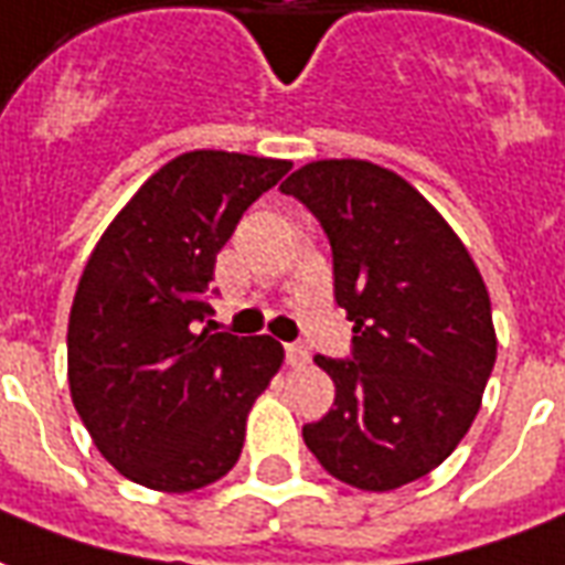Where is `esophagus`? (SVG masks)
Listing matches in <instances>:
<instances>
[{
    "label": "esophagus",
    "instance_id": "obj_1",
    "mask_svg": "<svg viewBox=\"0 0 565 565\" xmlns=\"http://www.w3.org/2000/svg\"><path fill=\"white\" fill-rule=\"evenodd\" d=\"M286 361H288V367H295V370L307 367V364H310V352H307L303 345L291 343L286 345Z\"/></svg>",
    "mask_w": 565,
    "mask_h": 565
}]
</instances>
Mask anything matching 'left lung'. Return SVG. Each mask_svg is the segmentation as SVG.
Wrapping results in <instances>:
<instances>
[{
  "label": "left lung",
  "instance_id": "8db88e82",
  "mask_svg": "<svg viewBox=\"0 0 565 565\" xmlns=\"http://www.w3.org/2000/svg\"><path fill=\"white\" fill-rule=\"evenodd\" d=\"M319 216L352 361L316 355L333 409L303 443L333 479L394 491L436 469L476 422L497 361L491 295L427 198L367 159H319L282 183Z\"/></svg>",
  "mask_w": 565,
  "mask_h": 565
}]
</instances>
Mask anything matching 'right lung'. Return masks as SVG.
<instances>
[{"label": "right lung", "instance_id": "add662e5", "mask_svg": "<svg viewBox=\"0 0 565 565\" xmlns=\"http://www.w3.org/2000/svg\"><path fill=\"white\" fill-rule=\"evenodd\" d=\"M288 159L192 150L164 162L86 258L68 316V388L110 467L186 493L237 463L246 418L282 367L274 337L204 322L216 255Z\"/></svg>", "mask_w": 565, "mask_h": 565}]
</instances>
